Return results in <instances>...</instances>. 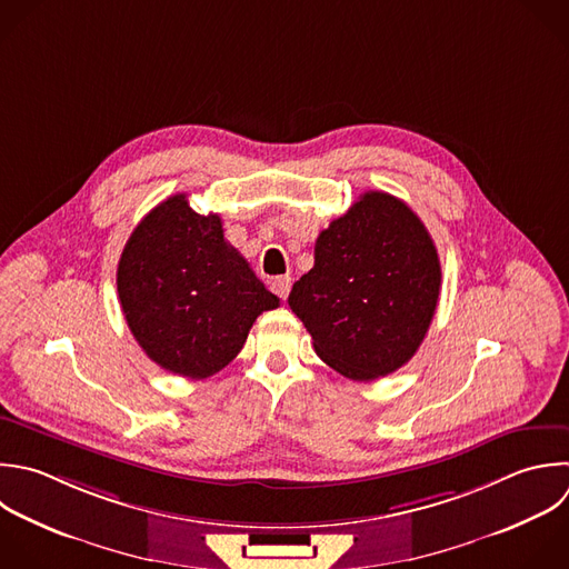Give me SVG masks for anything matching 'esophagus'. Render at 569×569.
I'll use <instances>...</instances> for the list:
<instances>
[{"mask_svg":"<svg viewBox=\"0 0 569 569\" xmlns=\"http://www.w3.org/2000/svg\"><path fill=\"white\" fill-rule=\"evenodd\" d=\"M271 291L280 298V300H287L289 291H291V278H276L271 282Z\"/></svg>","mask_w":569,"mask_h":569,"instance_id":"obj_1","label":"esophagus"}]
</instances>
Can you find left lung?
<instances>
[{
    "instance_id": "1",
    "label": "left lung",
    "mask_w": 569,
    "mask_h": 569,
    "mask_svg": "<svg viewBox=\"0 0 569 569\" xmlns=\"http://www.w3.org/2000/svg\"><path fill=\"white\" fill-rule=\"evenodd\" d=\"M440 296V260L420 218L367 191L325 229L289 293L316 353L351 380L393 373L418 351Z\"/></svg>"
}]
</instances>
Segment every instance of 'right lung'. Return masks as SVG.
Listing matches in <instances>:
<instances>
[{
  "label": "right lung",
  "instance_id": "add662e5",
  "mask_svg": "<svg viewBox=\"0 0 569 569\" xmlns=\"http://www.w3.org/2000/svg\"><path fill=\"white\" fill-rule=\"evenodd\" d=\"M127 325L162 369L200 380L242 349L262 311L280 305L224 240L218 213L171 196L133 229L118 264Z\"/></svg>",
  "mask_w": 569,
  "mask_h": 569
}]
</instances>
